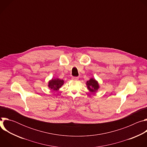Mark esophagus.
Instances as JSON below:
<instances>
[{
	"mask_svg": "<svg viewBox=\"0 0 147 147\" xmlns=\"http://www.w3.org/2000/svg\"><path fill=\"white\" fill-rule=\"evenodd\" d=\"M71 79H72V80H73V81H77V80H78V77H73L71 78Z\"/></svg>",
	"mask_w": 147,
	"mask_h": 147,
	"instance_id": "1",
	"label": "esophagus"
}]
</instances>
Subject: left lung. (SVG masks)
I'll return each instance as SVG.
<instances>
[{
	"label": "left lung",
	"mask_w": 147,
	"mask_h": 147,
	"mask_svg": "<svg viewBox=\"0 0 147 147\" xmlns=\"http://www.w3.org/2000/svg\"><path fill=\"white\" fill-rule=\"evenodd\" d=\"M87 86L88 89L92 92H95L99 88L98 82L93 78L90 79L87 82Z\"/></svg>",
	"instance_id": "1"
}]
</instances>
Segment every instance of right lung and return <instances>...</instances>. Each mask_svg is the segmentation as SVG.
<instances>
[{"mask_svg": "<svg viewBox=\"0 0 147 147\" xmlns=\"http://www.w3.org/2000/svg\"><path fill=\"white\" fill-rule=\"evenodd\" d=\"M63 80L60 79L52 80L49 82V87L53 90H57L63 84Z\"/></svg>", "mask_w": 147, "mask_h": 147, "instance_id": "1", "label": "right lung"}]
</instances>
